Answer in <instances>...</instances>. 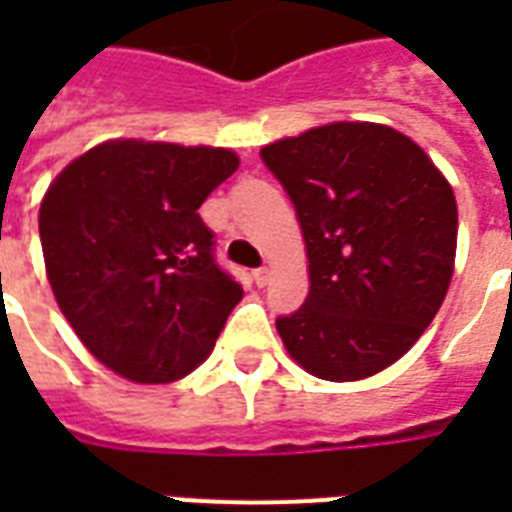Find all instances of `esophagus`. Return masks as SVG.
<instances>
[{"label":"esophagus","mask_w":512,"mask_h":512,"mask_svg":"<svg viewBox=\"0 0 512 512\" xmlns=\"http://www.w3.org/2000/svg\"><path fill=\"white\" fill-rule=\"evenodd\" d=\"M252 279H255V284L257 287H265V284H268V279H271V268H255V271H252Z\"/></svg>","instance_id":"obj_1"}]
</instances>
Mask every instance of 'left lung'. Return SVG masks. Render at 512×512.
<instances>
[{
    "label": "left lung",
    "instance_id": "1",
    "mask_svg": "<svg viewBox=\"0 0 512 512\" xmlns=\"http://www.w3.org/2000/svg\"><path fill=\"white\" fill-rule=\"evenodd\" d=\"M295 204L311 292L276 319L305 372L353 382L396 364L444 303L457 252L452 185L412 138L335 122L260 151Z\"/></svg>",
    "mask_w": 512,
    "mask_h": 512
}]
</instances>
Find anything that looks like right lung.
Listing matches in <instances>:
<instances>
[{"instance_id": "right-lung-1", "label": "right lung", "mask_w": 512, "mask_h": 512, "mask_svg": "<svg viewBox=\"0 0 512 512\" xmlns=\"http://www.w3.org/2000/svg\"><path fill=\"white\" fill-rule=\"evenodd\" d=\"M228 148L108 140L68 164L39 209L47 279L100 364L175 382L212 353L244 295L199 215L231 177Z\"/></svg>"}]
</instances>
